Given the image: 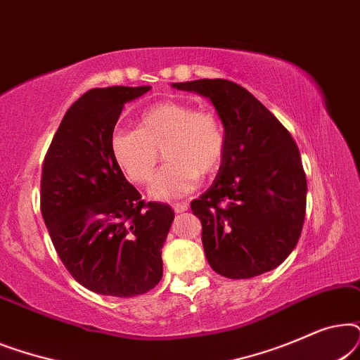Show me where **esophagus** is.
<instances>
[{
  "mask_svg": "<svg viewBox=\"0 0 360 360\" xmlns=\"http://www.w3.org/2000/svg\"><path fill=\"white\" fill-rule=\"evenodd\" d=\"M172 208H174L175 213H185V211L188 210V203H174Z\"/></svg>",
  "mask_w": 360,
  "mask_h": 360,
  "instance_id": "34e87169",
  "label": "esophagus"
}]
</instances>
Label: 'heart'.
Segmentation results:
<instances>
[{"label":"heart","instance_id":"b5f03b06","mask_svg":"<svg viewBox=\"0 0 360 360\" xmlns=\"http://www.w3.org/2000/svg\"><path fill=\"white\" fill-rule=\"evenodd\" d=\"M226 146V127L218 115L180 101L149 108L141 115L137 129H116L110 137L112 160L134 184L150 180L162 150L167 164L149 186V196L157 201L193 191L200 175L219 169Z\"/></svg>","mask_w":360,"mask_h":360}]
</instances>
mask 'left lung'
<instances>
[{
  "label": "left lung",
  "instance_id": "8db88e82",
  "mask_svg": "<svg viewBox=\"0 0 360 360\" xmlns=\"http://www.w3.org/2000/svg\"><path fill=\"white\" fill-rule=\"evenodd\" d=\"M172 86L208 98L226 127L218 175L191 201L211 269L252 278L278 267L298 243L307 208V176L293 137L238 83L203 78Z\"/></svg>",
  "mask_w": 360,
  "mask_h": 360
}]
</instances>
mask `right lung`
<instances>
[{"mask_svg":"<svg viewBox=\"0 0 360 360\" xmlns=\"http://www.w3.org/2000/svg\"><path fill=\"white\" fill-rule=\"evenodd\" d=\"M150 86L93 88L70 106L42 165L41 211L72 277L100 295L129 298L162 278L175 213L144 203L112 160L110 137L126 103Z\"/></svg>","mask_w":360,"mask_h":360,"instance_id":"right-lung-1","label":"right lung"}]
</instances>
